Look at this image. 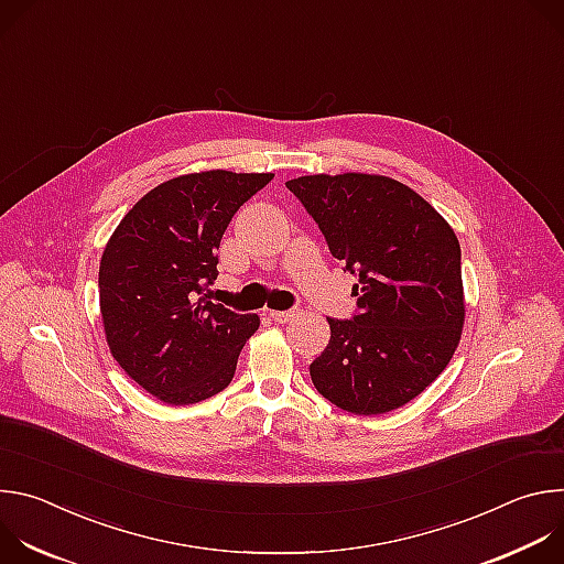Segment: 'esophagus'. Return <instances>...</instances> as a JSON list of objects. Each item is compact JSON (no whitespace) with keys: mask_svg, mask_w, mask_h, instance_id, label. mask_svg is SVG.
<instances>
[{"mask_svg":"<svg viewBox=\"0 0 564 564\" xmlns=\"http://www.w3.org/2000/svg\"><path fill=\"white\" fill-rule=\"evenodd\" d=\"M270 316L279 324H288L294 316H299V310H270Z\"/></svg>","mask_w":564,"mask_h":564,"instance_id":"1","label":"esophagus"}]
</instances>
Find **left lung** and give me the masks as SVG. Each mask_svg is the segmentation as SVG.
<instances>
[{
  "instance_id": "1",
  "label": "left lung",
  "mask_w": 564,
  "mask_h": 564,
  "mask_svg": "<svg viewBox=\"0 0 564 564\" xmlns=\"http://www.w3.org/2000/svg\"><path fill=\"white\" fill-rule=\"evenodd\" d=\"M359 274V314L328 318L310 364L314 388L355 415H383L422 394L453 359L464 328L462 252L446 218L409 185L379 174H312L285 183Z\"/></svg>"
}]
</instances>
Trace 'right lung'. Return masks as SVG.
Segmentation results:
<instances>
[{"mask_svg":"<svg viewBox=\"0 0 564 564\" xmlns=\"http://www.w3.org/2000/svg\"><path fill=\"white\" fill-rule=\"evenodd\" d=\"M274 174L194 172L147 192L100 259V314L118 366L170 406L225 390L259 314L207 301L216 250L236 209Z\"/></svg>","mask_w":564,"mask_h":564,"instance_id":"right-lung-1","label":"right lung"}]
</instances>
